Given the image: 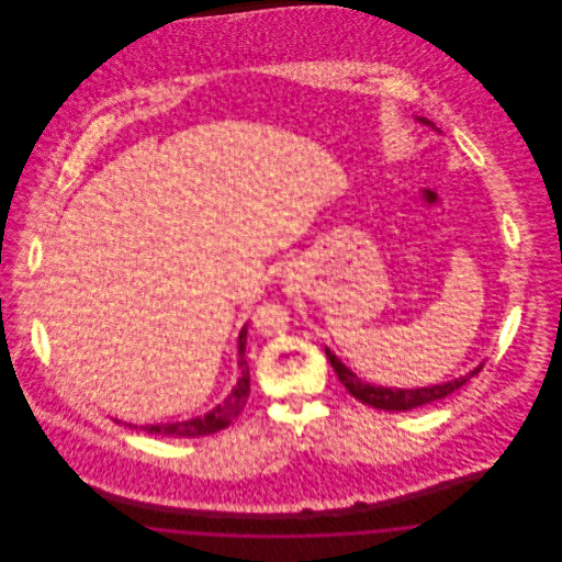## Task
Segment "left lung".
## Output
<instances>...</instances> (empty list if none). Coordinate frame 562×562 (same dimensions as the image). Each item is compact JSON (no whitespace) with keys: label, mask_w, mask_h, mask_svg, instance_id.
I'll use <instances>...</instances> for the list:
<instances>
[{"label":"left lung","mask_w":562,"mask_h":562,"mask_svg":"<svg viewBox=\"0 0 562 562\" xmlns=\"http://www.w3.org/2000/svg\"><path fill=\"white\" fill-rule=\"evenodd\" d=\"M326 358L330 360L339 381L348 387L349 394L356 401L364 402V404L381 408V411H411V408L424 406L429 402L440 401V398L453 394L454 390H459L463 383H468L474 374L481 373L482 369L481 364L465 376H459V379L442 383V385H429V387H417V390H392V387L371 385V383L358 379L344 362H339V358L330 349H326Z\"/></svg>","instance_id":"8db88e82"}]
</instances>
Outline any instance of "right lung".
<instances>
[{
  "instance_id": "obj_1",
  "label": "right lung",
  "mask_w": 562,
  "mask_h": 562,
  "mask_svg": "<svg viewBox=\"0 0 562 562\" xmlns=\"http://www.w3.org/2000/svg\"><path fill=\"white\" fill-rule=\"evenodd\" d=\"M246 324L240 330L238 337V364H240V376L234 385V390L229 392V396L221 402L211 413H206L204 417H195L189 422H179V424H158V426H145V431L149 434H158V436H170V438H198V436H209L218 429L227 428L232 424V419H236L244 408V404L248 401L250 394V369L248 362L244 358V349H246Z\"/></svg>"
}]
</instances>
